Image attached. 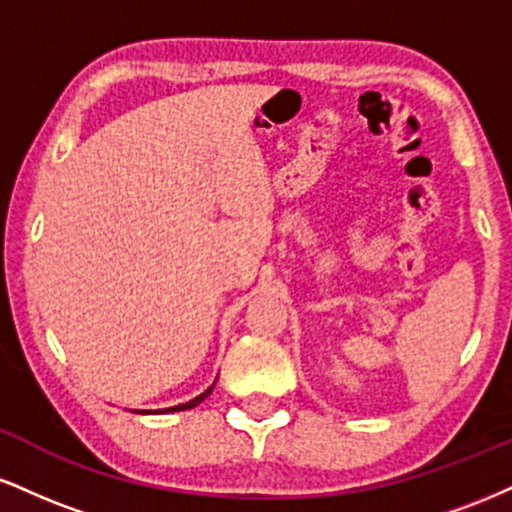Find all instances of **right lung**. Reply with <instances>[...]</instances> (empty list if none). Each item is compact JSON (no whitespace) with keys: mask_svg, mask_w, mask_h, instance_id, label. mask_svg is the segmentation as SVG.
<instances>
[{"mask_svg":"<svg viewBox=\"0 0 512 512\" xmlns=\"http://www.w3.org/2000/svg\"><path fill=\"white\" fill-rule=\"evenodd\" d=\"M211 390H214V385H211L207 392H202V395H199V397H195V399H190V402H187V404H180V407H170V409H163V411H182V409H192V407H197V404H199V402H202V399H204V397H207Z\"/></svg>","mask_w":512,"mask_h":512,"instance_id":"1","label":"right lung"}]
</instances>
